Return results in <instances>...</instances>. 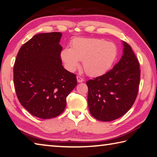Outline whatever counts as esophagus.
<instances>
[{"label":"esophagus","mask_w":157,"mask_h":157,"mask_svg":"<svg viewBox=\"0 0 157 157\" xmlns=\"http://www.w3.org/2000/svg\"><path fill=\"white\" fill-rule=\"evenodd\" d=\"M76 79H77V82H83V78H81V76H76Z\"/></svg>","instance_id":"1"}]
</instances>
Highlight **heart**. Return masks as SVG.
<instances>
[{
	"instance_id": "b5f03b06",
	"label": "heart",
	"mask_w": 157,
	"mask_h": 157,
	"mask_svg": "<svg viewBox=\"0 0 157 157\" xmlns=\"http://www.w3.org/2000/svg\"><path fill=\"white\" fill-rule=\"evenodd\" d=\"M117 55V48L113 42L97 38H77L73 40L71 48H64L61 58L66 68L75 72L82 61V67L90 76L102 75L109 70Z\"/></svg>"
}]
</instances>
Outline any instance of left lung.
I'll use <instances>...</instances> for the list:
<instances>
[{
	"label": "left lung",
	"instance_id": "8db88e82",
	"mask_svg": "<svg viewBox=\"0 0 157 157\" xmlns=\"http://www.w3.org/2000/svg\"><path fill=\"white\" fill-rule=\"evenodd\" d=\"M123 44L119 62L105 75L87 81L91 115L109 122L124 115L134 104L140 81V63L130 45Z\"/></svg>",
	"mask_w": 157,
	"mask_h": 157
}]
</instances>
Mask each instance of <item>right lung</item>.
Returning <instances> with one entry per match:
<instances>
[{
    "label": "right lung",
    "mask_w": 157,
    "mask_h": 157,
    "mask_svg": "<svg viewBox=\"0 0 157 157\" xmlns=\"http://www.w3.org/2000/svg\"><path fill=\"white\" fill-rule=\"evenodd\" d=\"M59 32L34 35L21 46L13 67L17 98L31 115L50 119L63 113L66 98L76 85V75L64 69Z\"/></svg>",
    "instance_id": "obj_1"
}]
</instances>
